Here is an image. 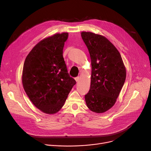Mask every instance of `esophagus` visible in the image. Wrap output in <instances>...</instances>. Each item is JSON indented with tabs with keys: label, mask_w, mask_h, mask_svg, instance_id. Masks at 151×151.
<instances>
[{
	"label": "esophagus",
	"mask_w": 151,
	"mask_h": 151,
	"mask_svg": "<svg viewBox=\"0 0 151 151\" xmlns=\"http://www.w3.org/2000/svg\"><path fill=\"white\" fill-rule=\"evenodd\" d=\"M75 80H76V81L77 82H78V81H79V80H80V77H76V78H75Z\"/></svg>",
	"instance_id": "1"
}]
</instances>
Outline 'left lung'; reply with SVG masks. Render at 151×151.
Returning a JSON list of instances; mask_svg holds the SVG:
<instances>
[{"label":"left lung","instance_id":"8db88e82","mask_svg":"<svg viewBox=\"0 0 151 151\" xmlns=\"http://www.w3.org/2000/svg\"><path fill=\"white\" fill-rule=\"evenodd\" d=\"M90 55V88L85 99L88 109L103 113L115 104L126 78V69L117 49L103 35L82 32Z\"/></svg>","mask_w":151,"mask_h":151}]
</instances>
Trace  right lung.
I'll use <instances>...</instances> for the list:
<instances>
[{
	"label": "right lung",
	"mask_w": 151,
	"mask_h": 151,
	"mask_svg": "<svg viewBox=\"0 0 151 151\" xmlns=\"http://www.w3.org/2000/svg\"><path fill=\"white\" fill-rule=\"evenodd\" d=\"M68 32L57 33L40 41L26 56L22 83L29 98L42 112H58L76 83L63 58Z\"/></svg>",
	"instance_id": "1"
}]
</instances>
